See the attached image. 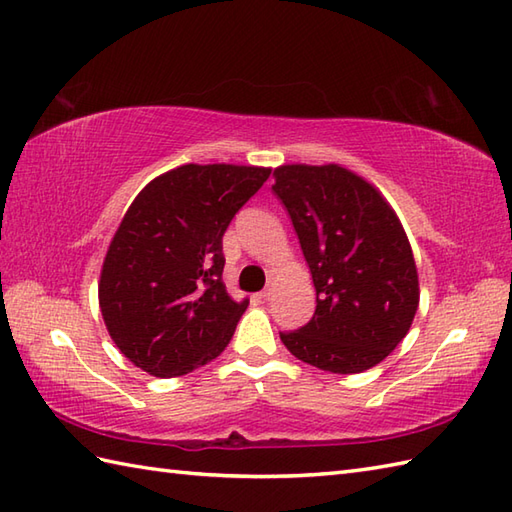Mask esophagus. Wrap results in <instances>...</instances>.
Segmentation results:
<instances>
[{"instance_id": "esophagus-1", "label": "esophagus", "mask_w": 512, "mask_h": 512, "mask_svg": "<svg viewBox=\"0 0 512 512\" xmlns=\"http://www.w3.org/2000/svg\"><path fill=\"white\" fill-rule=\"evenodd\" d=\"M273 295H275V281H268V286L262 292H259V297L268 301V299H273Z\"/></svg>"}]
</instances>
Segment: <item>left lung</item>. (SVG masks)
<instances>
[{
	"label": "left lung",
	"instance_id": "obj_1",
	"mask_svg": "<svg viewBox=\"0 0 512 512\" xmlns=\"http://www.w3.org/2000/svg\"><path fill=\"white\" fill-rule=\"evenodd\" d=\"M273 176L317 290L314 317L279 332L281 341L323 372H365L396 350L418 310L405 228L380 191L345 167L281 165Z\"/></svg>",
	"mask_w": 512,
	"mask_h": 512
}]
</instances>
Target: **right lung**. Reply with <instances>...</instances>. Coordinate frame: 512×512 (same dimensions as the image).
I'll use <instances>...</instances> for the list:
<instances>
[{
    "label": "right lung",
    "mask_w": 512,
    "mask_h": 512,
    "mask_svg": "<svg viewBox=\"0 0 512 512\" xmlns=\"http://www.w3.org/2000/svg\"><path fill=\"white\" fill-rule=\"evenodd\" d=\"M270 169L182 165L136 195L107 248L99 306L105 328L143 372L171 378L224 352L248 299L222 281V237Z\"/></svg>",
    "instance_id": "1"
}]
</instances>
